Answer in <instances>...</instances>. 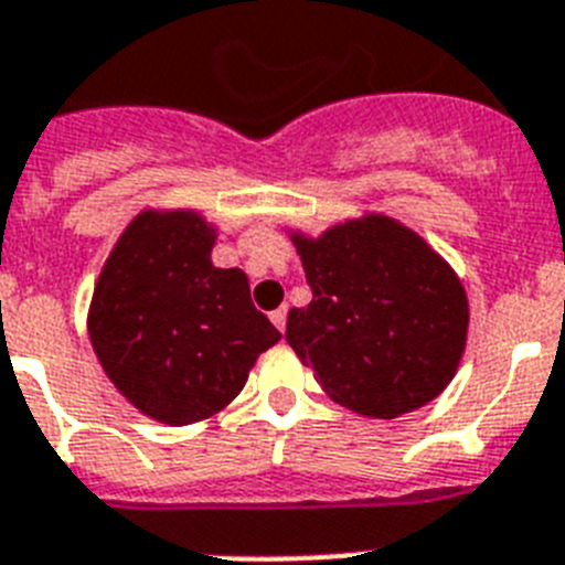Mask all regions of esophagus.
Here are the masks:
<instances>
[{
	"label": "esophagus",
	"instance_id": "esophagus-1",
	"mask_svg": "<svg viewBox=\"0 0 565 565\" xmlns=\"http://www.w3.org/2000/svg\"><path fill=\"white\" fill-rule=\"evenodd\" d=\"M271 322L274 326H277L279 331H286V322H288V308L282 306V308H277V311H274L271 315Z\"/></svg>",
	"mask_w": 565,
	"mask_h": 565
}]
</instances>
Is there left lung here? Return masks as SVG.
<instances>
[{"mask_svg":"<svg viewBox=\"0 0 565 565\" xmlns=\"http://www.w3.org/2000/svg\"><path fill=\"white\" fill-rule=\"evenodd\" d=\"M288 236L315 297L288 311L286 340L322 392L374 420L440 397L469 340V297L455 268L377 211Z\"/></svg>","mask_w":565,"mask_h":565,"instance_id":"left-lung-1","label":"left lung"}]
</instances>
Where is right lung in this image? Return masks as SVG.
Returning a JSON list of instances; mask_svg holds the SVG:
<instances>
[{
    "mask_svg": "<svg viewBox=\"0 0 565 565\" xmlns=\"http://www.w3.org/2000/svg\"><path fill=\"white\" fill-rule=\"evenodd\" d=\"M214 243L202 211H139L90 297L88 337L105 377L166 426L223 412L282 337L250 302L245 271L211 263Z\"/></svg>",
    "mask_w": 565,
    "mask_h": 565,
    "instance_id": "add662e5",
    "label": "right lung"
}]
</instances>
